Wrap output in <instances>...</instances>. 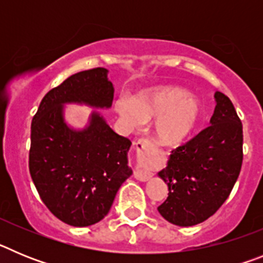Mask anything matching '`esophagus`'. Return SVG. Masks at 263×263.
<instances>
[{
  "mask_svg": "<svg viewBox=\"0 0 263 263\" xmlns=\"http://www.w3.org/2000/svg\"><path fill=\"white\" fill-rule=\"evenodd\" d=\"M148 143H150L148 142V139L139 138L138 141H136V142H134V145H136L137 152H141V150H143V148H145ZM152 175L153 174L150 173V171H146V170L137 168L136 171H134V178L138 179V180H141V182H146V180H148V179L152 178Z\"/></svg>",
  "mask_w": 263,
  "mask_h": 263,
  "instance_id": "1",
  "label": "esophagus"
}]
</instances>
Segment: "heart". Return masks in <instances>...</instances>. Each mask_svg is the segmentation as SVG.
Returning a JSON list of instances; mask_svg holds the SVG:
<instances>
[{
	"instance_id": "heart-1",
	"label": "heart",
	"mask_w": 263,
	"mask_h": 263,
	"mask_svg": "<svg viewBox=\"0 0 263 263\" xmlns=\"http://www.w3.org/2000/svg\"><path fill=\"white\" fill-rule=\"evenodd\" d=\"M115 109L129 127L154 117L153 132L162 145H176L191 136L201 118V105L183 88L163 85L143 90L133 99L120 97Z\"/></svg>"
}]
</instances>
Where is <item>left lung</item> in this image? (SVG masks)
<instances>
[{
	"mask_svg": "<svg viewBox=\"0 0 263 263\" xmlns=\"http://www.w3.org/2000/svg\"><path fill=\"white\" fill-rule=\"evenodd\" d=\"M211 125L174 148L158 173L168 196L158 206L167 221L192 227L215 215L231 195L242 166V122L229 97L216 92Z\"/></svg>",
	"mask_w": 263,
	"mask_h": 263,
	"instance_id": "8db88e82",
	"label": "left lung"
}]
</instances>
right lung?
Returning <instances> with one entry per match:
<instances>
[{"label": "right lung", "mask_w": 263, "mask_h": 263, "mask_svg": "<svg viewBox=\"0 0 263 263\" xmlns=\"http://www.w3.org/2000/svg\"><path fill=\"white\" fill-rule=\"evenodd\" d=\"M113 93L108 69L78 72L43 97L32 118L30 175L50 212L72 227H89L108 215L121 184L133 174L127 166L132 142L97 111L87 127L71 129L63 105L110 108Z\"/></svg>", "instance_id": "right-lung-1"}]
</instances>
